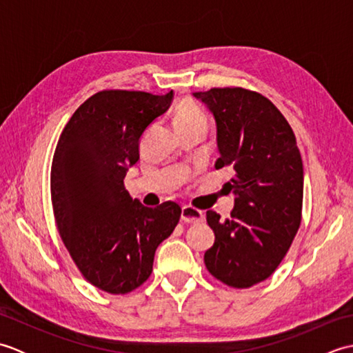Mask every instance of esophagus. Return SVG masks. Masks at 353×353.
<instances>
[{
	"label": "esophagus",
	"instance_id": "obj_1",
	"mask_svg": "<svg viewBox=\"0 0 353 353\" xmlns=\"http://www.w3.org/2000/svg\"><path fill=\"white\" fill-rule=\"evenodd\" d=\"M205 219V215L199 209L192 206H183L182 208V220L185 223H199Z\"/></svg>",
	"mask_w": 353,
	"mask_h": 353
}]
</instances>
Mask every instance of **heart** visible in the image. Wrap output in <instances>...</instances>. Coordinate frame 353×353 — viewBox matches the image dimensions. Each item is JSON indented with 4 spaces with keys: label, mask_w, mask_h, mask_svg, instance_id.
Returning <instances> with one entry per match:
<instances>
[{
    "label": "heart",
    "mask_w": 353,
    "mask_h": 353,
    "mask_svg": "<svg viewBox=\"0 0 353 353\" xmlns=\"http://www.w3.org/2000/svg\"><path fill=\"white\" fill-rule=\"evenodd\" d=\"M174 125L179 132L190 129H208V118L199 106L194 103H181L174 110Z\"/></svg>",
    "instance_id": "1"
}]
</instances>
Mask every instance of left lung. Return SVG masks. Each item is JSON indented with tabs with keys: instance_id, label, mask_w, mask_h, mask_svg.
Masks as SVG:
<instances>
[{
	"instance_id": "left-lung-1",
	"label": "left lung",
	"mask_w": 353,
	"mask_h": 353,
	"mask_svg": "<svg viewBox=\"0 0 353 353\" xmlns=\"http://www.w3.org/2000/svg\"><path fill=\"white\" fill-rule=\"evenodd\" d=\"M192 95L215 119V168L235 171L226 183L235 196L230 219L206 212L215 241L205 264L229 287L249 288L273 274L301 226L302 156L288 121L264 95L243 88Z\"/></svg>"
}]
</instances>
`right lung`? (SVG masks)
Masks as SVG:
<instances>
[{
	"mask_svg": "<svg viewBox=\"0 0 353 353\" xmlns=\"http://www.w3.org/2000/svg\"><path fill=\"white\" fill-rule=\"evenodd\" d=\"M172 91H101L74 112L51 165L54 219L85 279L110 294H125L153 272L154 252L181 219L174 201L147 208L124 188L139 161V139L168 110Z\"/></svg>",
	"mask_w": 353,
	"mask_h": 353,
	"instance_id": "add662e5",
	"label": "right lung"
}]
</instances>
